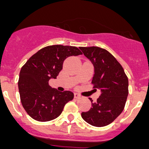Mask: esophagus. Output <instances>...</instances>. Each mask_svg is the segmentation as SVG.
I'll return each mask as SVG.
<instances>
[{"instance_id":"obj_1","label":"esophagus","mask_w":149,"mask_h":149,"mask_svg":"<svg viewBox=\"0 0 149 149\" xmlns=\"http://www.w3.org/2000/svg\"><path fill=\"white\" fill-rule=\"evenodd\" d=\"M74 97L76 98V99H80V98H81V96L80 94H79L78 93H74Z\"/></svg>"}]
</instances>
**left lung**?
I'll list each match as a JSON object with an SVG mask.
<instances>
[{"label": "left lung", "mask_w": 149, "mask_h": 149, "mask_svg": "<svg viewBox=\"0 0 149 149\" xmlns=\"http://www.w3.org/2000/svg\"><path fill=\"white\" fill-rule=\"evenodd\" d=\"M93 64L91 82L100 90L96 102L91 98V108L81 113L83 120L96 127L106 126L123 112L128 95V79L123 67L113 55L98 47H80Z\"/></svg>", "instance_id": "1"}]
</instances>
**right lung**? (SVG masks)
I'll return each mask as SVG.
<instances>
[{
  "label": "right lung",
  "mask_w": 149,
  "mask_h": 149,
  "mask_svg": "<svg viewBox=\"0 0 149 149\" xmlns=\"http://www.w3.org/2000/svg\"><path fill=\"white\" fill-rule=\"evenodd\" d=\"M81 55L76 47L52 45L38 50L21 68L18 89L22 105L33 119L47 122L58 117L73 99L72 91L61 92L49 85L56 79L69 56Z\"/></svg>",
  "instance_id": "1"
}]
</instances>
